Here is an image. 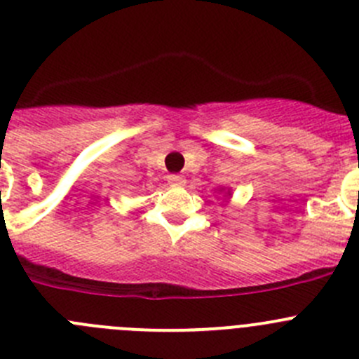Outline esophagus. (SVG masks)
Masks as SVG:
<instances>
[{"mask_svg":"<svg viewBox=\"0 0 359 359\" xmlns=\"http://www.w3.org/2000/svg\"><path fill=\"white\" fill-rule=\"evenodd\" d=\"M167 182H169L170 185H183V183H185V177H183L182 174H169V176H167Z\"/></svg>","mask_w":359,"mask_h":359,"instance_id":"1","label":"esophagus"}]
</instances>
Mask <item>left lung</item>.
Instances as JSON below:
<instances>
[{"instance_id": "obj_1", "label": "left lung", "mask_w": 359, "mask_h": 359, "mask_svg": "<svg viewBox=\"0 0 359 359\" xmlns=\"http://www.w3.org/2000/svg\"><path fill=\"white\" fill-rule=\"evenodd\" d=\"M227 194H229V192H227Z\"/></svg>"}]
</instances>
